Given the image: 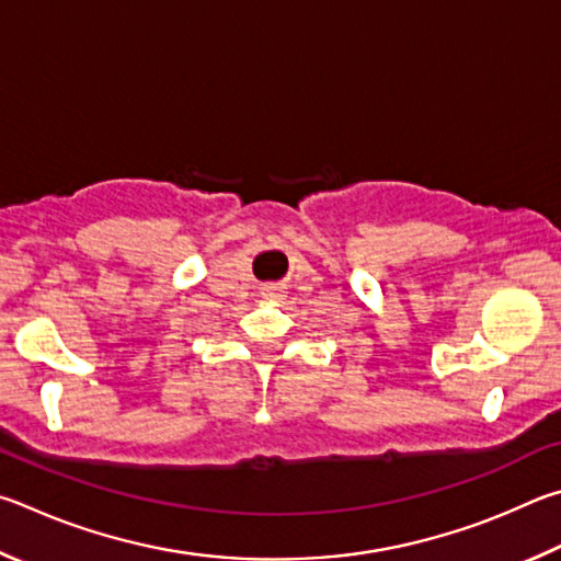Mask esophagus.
<instances>
[{"label":"esophagus","mask_w":561,"mask_h":561,"mask_svg":"<svg viewBox=\"0 0 561 561\" xmlns=\"http://www.w3.org/2000/svg\"><path fill=\"white\" fill-rule=\"evenodd\" d=\"M263 296H265V298H280V288L265 286V288H263Z\"/></svg>","instance_id":"1"}]
</instances>
